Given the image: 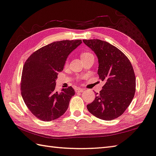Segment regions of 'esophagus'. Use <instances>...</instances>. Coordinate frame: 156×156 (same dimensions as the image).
Instances as JSON below:
<instances>
[{
    "mask_svg": "<svg viewBox=\"0 0 156 156\" xmlns=\"http://www.w3.org/2000/svg\"><path fill=\"white\" fill-rule=\"evenodd\" d=\"M84 89L80 88V87H77V88H76V89H75L76 92H82V91H84Z\"/></svg>",
    "mask_w": 156,
    "mask_h": 156,
    "instance_id": "esophagus-1",
    "label": "esophagus"
}]
</instances>
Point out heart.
Listing matches in <instances>:
<instances>
[{"instance_id": "b5f03b06", "label": "heart", "mask_w": 156, "mask_h": 156, "mask_svg": "<svg viewBox=\"0 0 156 156\" xmlns=\"http://www.w3.org/2000/svg\"><path fill=\"white\" fill-rule=\"evenodd\" d=\"M90 55H92V54L89 52H83L81 54V58L83 59V58H84L90 56Z\"/></svg>"}]
</instances>
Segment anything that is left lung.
<instances>
[{"label":"left lung","mask_w":156,"mask_h":156,"mask_svg":"<svg viewBox=\"0 0 156 156\" xmlns=\"http://www.w3.org/2000/svg\"><path fill=\"white\" fill-rule=\"evenodd\" d=\"M84 43L96 54L98 60L99 78L105 81L100 94L87 105L96 118L112 120L125 112L136 91V76L131 62L117 47L106 41L92 39Z\"/></svg>","instance_id":"1"}]
</instances>
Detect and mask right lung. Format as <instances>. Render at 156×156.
Here are the masks:
<instances>
[{
  "label": "right lung",
  "mask_w": 156,
  "mask_h": 156,
  "mask_svg": "<svg viewBox=\"0 0 156 156\" xmlns=\"http://www.w3.org/2000/svg\"><path fill=\"white\" fill-rule=\"evenodd\" d=\"M81 40L54 42L33 53L26 60L21 79V95L30 112L43 121L56 120L67 111L75 94L72 87L56 91V80L69 55Z\"/></svg>",
  "instance_id": "add662e5"
}]
</instances>
